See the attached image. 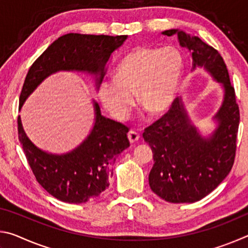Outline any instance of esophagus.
Listing matches in <instances>:
<instances>
[{
	"label": "esophagus",
	"mask_w": 248,
	"mask_h": 248,
	"mask_svg": "<svg viewBox=\"0 0 248 248\" xmlns=\"http://www.w3.org/2000/svg\"><path fill=\"white\" fill-rule=\"evenodd\" d=\"M128 139L130 141V143H134V142H137L140 139V134L137 131H133V130H131V131H129V133H128Z\"/></svg>",
	"instance_id": "1"
}]
</instances>
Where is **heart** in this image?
Returning <instances> with one entry per match:
<instances>
[{
    "instance_id": "1",
    "label": "heart",
    "mask_w": 248,
    "mask_h": 248,
    "mask_svg": "<svg viewBox=\"0 0 248 248\" xmlns=\"http://www.w3.org/2000/svg\"><path fill=\"white\" fill-rule=\"evenodd\" d=\"M184 66L183 56L173 47L136 48L116 66L114 78L100 81L98 99L118 120L129 116L134 93L140 106L151 115H159L175 102Z\"/></svg>"
}]
</instances>
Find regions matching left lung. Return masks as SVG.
I'll use <instances>...</instances> for the list:
<instances>
[{"label": "left lung", "mask_w": 248, "mask_h": 248, "mask_svg": "<svg viewBox=\"0 0 248 248\" xmlns=\"http://www.w3.org/2000/svg\"><path fill=\"white\" fill-rule=\"evenodd\" d=\"M177 36L179 46L190 52L191 72L202 69L222 89V102L211 118L215 129L201 132L192 123L183 97L170 111L145 129L143 139L153 152L149 184L154 194L171 203L196 202L219 186L232 169L240 110L223 59L215 48L182 29L162 31Z\"/></svg>", "instance_id": "8db88e82"}]
</instances>
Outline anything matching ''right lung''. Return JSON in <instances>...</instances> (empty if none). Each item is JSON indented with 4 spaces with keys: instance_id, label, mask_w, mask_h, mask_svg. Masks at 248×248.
<instances>
[{
    "instance_id": "obj_1",
    "label": "right lung",
    "mask_w": 248,
    "mask_h": 248,
    "mask_svg": "<svg viewBox=\"0 0 248 248\" xmlns=\"http://www.w3.org/2000/svg\"><path fill=\"white\" fill-rule=\"evenodd\" d=\"M128 36L66 33L45 50L33 62L25 78L19 96V109L35 90L50 75L58 72H78L90 75L95 90L104 78L112 53ZM94 124L90 133L78 146L65 153H51L33 144L18 116V139L28 164L41 186L50 195L68 203H83L94 199L109 187L110 165L129 148V129L102 116L98 103L92 100Z\"/></svg>"
}]
</instances>
